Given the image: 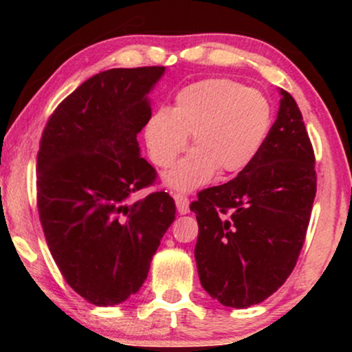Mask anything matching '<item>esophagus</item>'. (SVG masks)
I'll return each mask as SVG.
<instances>
[{
  "label": "esophagus",
  "instance_id": "1",
  "mask_svg": "<svg viewBox=\"0 0 352 352\" xmlns=\"http://www.w3.org/2000/svg\"><path fill=\"white\" fill-rule=\"evenodd\" d=\"M175 201H176V208L181 214L189 213V199H187L186 195L175 194Z\"/></svg>",
  "mask_w": 352,
  "mask_h": 352
}]
</instances>
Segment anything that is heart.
Here are the masks:
<instances>
[{"label":"heart","mask_w":352,"mask_h":352,"mask_svg":"<svg viewBox=\"0 0 352 352\" xmlns=\"http://www.w3.org/2000/svg\"><path fill=\"white\" fill-rule=\"evenodd\" d=\"M272 124L269 100L237 81L210 78L177 91L171 109H158L144 129L151 160L171 166L190 142L194 151L165 175L175 190L204 186L219 170L235 175L261 151Z\"/></svg>","instance_id":"heart-1"}]
</instances>
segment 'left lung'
Instances as JSON below:
<instances>
[{
	"label": "left lung",
	"mask_w": 352,
	"mask_h": 352,
	"mask_svg": "<svg viewBox=\"0 0 352 352\" xmlns=\"http://www.w3.org/2000/svg\"><path fill=\"white\" fill-rule=\"evenodd\" d=\"M280 107L256 158L192 201L200 283L228 307H250L277 292L305 243L316 197L314 151L295 99Z\"/></svg>",
	"instance_id": "left-lung-1"
}]
</instances>
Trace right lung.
I'll return each mask as SVG.
<instances>
[{
    "label": "right lung",
    "mask_w": 352,
    "mask_h": 352,
    "mask_svg": "<svg viewBox=\"0 0 352 352\" xmlns=\"http://www.w3.org/2000/svg\"><path fill=\"white\" fill-rule=\"evenodd\" d=\"M163 74L165 67L100 72L62 100L43 131V232L67 283L96 306L139 292L176 218L166 192L131 201L157 176L136 138L152 117L148 93Z\"/></svg>",
    "instance_id": "add662e5"
}]
</instances>
